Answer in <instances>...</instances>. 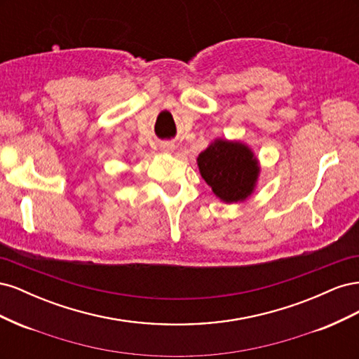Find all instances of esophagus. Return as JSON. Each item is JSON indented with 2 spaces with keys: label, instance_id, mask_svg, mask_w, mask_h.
Here are the masks:
<instances>
[{
  "label": "esophagus",
  "instance_id": "1",
  "mask_svg": "<svg viewBox=\"0 0 359 359\" xmlns=\"http://www.w3.org/2000/svg\"><path fill=\"white\" fill-rule=\"evenodd\" d=\"M173 145L170 144H161V151H172Z\"/></svg>",
  "mask_w": 359,
  "mask_h": 359
}]
</instances>
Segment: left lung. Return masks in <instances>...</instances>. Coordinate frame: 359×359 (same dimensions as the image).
Wrapping results in <instances>:
<instances>
[{"label":"left lung","mask_w":359,"mask_h":359,"mask_svg":"<svg viewBox=\"0 0 359 359\" xmlns=\"http://www.w3.org/2000/svg\"><path fill=\"white\" fill-rule=\"evenodd\" d=\"M202 178L224 202L244 201L253 191L257 180V161L240 142L215 140L199 154Z\"/></svg>","instance_id":"8db88e82"}]
</instances>
